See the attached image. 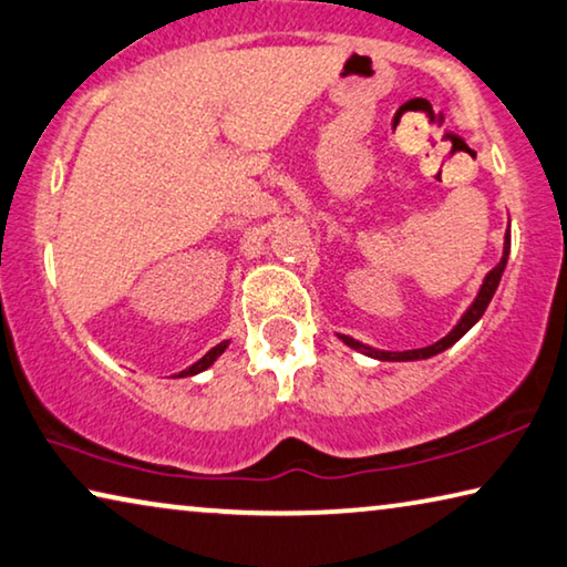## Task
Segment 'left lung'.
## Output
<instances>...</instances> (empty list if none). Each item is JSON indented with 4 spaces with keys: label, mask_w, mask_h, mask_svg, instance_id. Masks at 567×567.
<instances>
[{
    "label": "left lung",
    "mask_w": 567,
    "mask_h": 567,
    "mask_svg": "<svg viewBox=\"0 0 567 567\" xmlns=\"http://www.w3.org/2000/svg\"><path fill=\"white\" fill-rule=\"evenodd\" d=\"M507 257H509V227L505 231V247H502L499 262L494 265L487 275H484L477 298H474L470 308L464 310V316L456 320V326L449 330L442 340H436V343H431L426 348H416V350H381V348L365 346V343H361V340H355V338H350V336H343V332H338V338L343 340L348 348H353V350H358V353H363L368 358H375V361H399V363L426 361V358H431V355L444 353L446 348H452L456 340L464 338L466 332H470L474 326H477L480 318L484 316V310H487V305L492 302L494 292H497V287H499L502 272H505V267H507Z\"/></svg>",
    "instance_id": "8db88e82"
}]
</instances>
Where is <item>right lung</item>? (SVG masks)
Instances as JSON below:
<instances>
[{
  "mask_svg": "<svg viewBox=\"0 0 567 567\" xmlns=\"http://www.w3.org/2000/svg\"><path fill=\"white\" fill-rule=\"evenodd\" d=\"M227 346H229V340H221V343L219 346H214L212 350H209V353H206V355H202L199 358V361H196L194 365H188L186 368V371H182V373H176L174 375V379H186V375H196V373H202V371H206V368H209V365H214V361H217V358L224 353V350H227Z\"/></svg>",
  "mask_w": 567,
  "mask_h": 567,
  "instance_id": "add662e5",
  "label": "right lung"
}]
</instances>
